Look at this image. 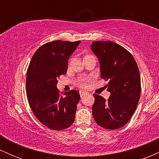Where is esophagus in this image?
<instances>
[{"label":"esophagus","mask_w":159,"mask_h":159,"mask_svg":"<svg viewBox=\"0 0 159 159\" xmlns=\"http://www.w3.org/2000/svg\"><path fill=\"white\" fill-rule=\"evenodd\" d=\"M87 93H88L85 92V91L81 90V91H80V96H81V97H83V96H84L85 95H87Z\"/></svg>","instance_id":"esophagus-1"}]
</instances>
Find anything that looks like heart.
<instances>
[{
  "instance_id": "b5f03b06",
  "label": "heart",
  "mask_w": 159,
  "mask_h": 159,
  "mask_svg": "<svg viewBox=\"0 0 159 159\" xmlns=\"http://www.w3.org/2000/svg\"><path fill=\"white\" fill-rule=\"evenodd\" d=\"M88 81H89L88 78H81V79L78 80L77 84L81 87L86 88V87H87V86H88Z\"/></svg>"
}]
</instances>
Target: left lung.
I'll use <instances>...</instances> for the list:
<instances>
[{
	"label": "left lung",
	"instance_id": "8db88e82",
	"mask_svg": "<svg viewBox=\"0 0 159 159\" xmlns=\"http://www.w3.org/2000/svg\"><path fill=\"white\" fill-rule=\"evenodd\" d=\"M91 50L98 57L101 78L108 81L106 87L111 93L107 100L93 94V116L104 129H120L131 119L139 101L141 89L138 65L130 52L111 41L93 42Z\"/></svg>",
	"mask_w": 159,
	"mask_h": 159
}]
</instances>
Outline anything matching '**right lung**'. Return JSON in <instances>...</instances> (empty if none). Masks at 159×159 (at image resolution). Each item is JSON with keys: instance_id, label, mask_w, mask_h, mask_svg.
<instances>
[{"instance_id": "add662e5", "label": "right lung", "mask_w": 159, "mask_h": 159, "mask_svg": "<svg viewBox=\"0 0 159 159\" xmlns=\"http://www.w3.org/2000/svg\"><path fill=\"white\" fill-rule=\"evenodd\" d=\"M80 41L57 40L36 50L27 72L26 90L30 108L43 125L62 130L73 123L79 92L70 90L61 96L57 88V79L67 72L68 60Z\"/></svg>"}]
</instances>
